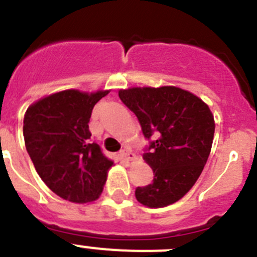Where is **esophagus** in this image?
I'll return each mask as SVG.
<instances>
[{
    "label": "esophagus",
    "mask_w": 257,
    "mask_h": 257,
    "mask_svg": "<svg viewBox=\"0 0 257 257\" xmlns=\"http://www.w3.org/2000/svg\"><path fill=\"white\" fill-rule=\"evenodd\" d=\"M121 156H122V158H124L126 161L136 160L135 153H133V151H130V149H123V151L121 152Z\"/></svg>",
    "instance_id": "esophagus-1"
}]
</instances>
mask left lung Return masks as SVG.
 I'll return each instance as SVG.
<instances>
[{
  "mask_svg": "<svg viewBox=\"0 0 257 257\" xmlns=\"http://www.w3.org/2000/svg\"><path fill=\"white\" fill-rule=\"evenodd\" d=\"M119 99L136 114L147 139L157 136L143 160L153 170V183L135 190L151 208L183 198L198 180L212 147L215 119L205 101L175 86L128 87Z\"/></svg>",
  "mask_w": 257,
  "mask_h": 257,
  "instance_id": "1",
  "label": "left lung"
}]
</instances>
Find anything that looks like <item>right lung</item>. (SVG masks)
<instances>
[{
	"label": "right lung",
	"mask_w": 257,
	"mask_h": 257,
	"mask_svg": "<svg viewBox=\"0 0 257 257\" xmlns=\"http://www.w3.org/2000/svg\"><path fill=\"white\" fill-rule=\"evenodd\" d=\"M109 91L63 90L31 104L24 114V143L36 171L65 201L94 202L104 189L113 162L91 142L88 122Z\"/></svg>",
	"instance_id": "obj_1"
}]
</instances>
